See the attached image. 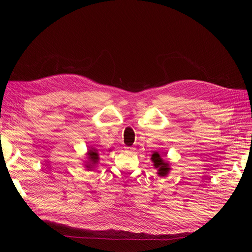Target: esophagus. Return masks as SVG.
Wrapping results in <instances>:
<instances>
[{
  "instance_id": "1",
  "label": "esophagus",
  "mask_w": 252,
  "mask_h": 252,
  "mask_svg": "<svg viewBox=\"0 0 252 252\" xmlns=\"http://www.w3.org/2000/svg\"><path fill=\"white\" fill-rule=\"evenodd\" d=\"M125 149H126L127 151H133V150H135L134 147H125Z\"/></svg>"
}]
</instances>
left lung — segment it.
<instances>
[{
	"label": "left lung",
	"instance_id": "1",
	"mask_svg": "<svg viewBox=\"0 0 252 252\" xmlns=\"http://www.w3.org/2000/svg\"><path fill=\"white\" fill-rule=\"evenodd\" d=\"M152 162H154V166L156 167V168H158V174L162 175V177H165V175L168 173L169 171V167H168V164L164 162V159L159 157V155L158 154V152H155L154 155H152Z\"/></svg>",
	"mask_w": 252,
	"mask_h": 252
}]
</instances>
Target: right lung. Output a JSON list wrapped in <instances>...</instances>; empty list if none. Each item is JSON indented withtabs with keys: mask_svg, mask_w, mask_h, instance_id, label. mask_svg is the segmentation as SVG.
Masks as SVG:
<instances>
[{
	"mask_svg": "<svg viewBox=\"0 0 252 252\" xmlns=\"http://www.w3.org/2000/svg\"><path fill=\"white\" fill-rule=\"evenodd\" d=\"M88 155H89V158L91 159V162L95 164V163L97 162V159H98V155L96 154L95 151H93V150H90V151L88 152ZM89 166H90V165H88V166H87L88 168H90Z\"/></svg>",
	"mask_w": 252,
	"mask_h": 252,
	"instance_id": "1",
	"label": "right lung"
}]
</instances>
